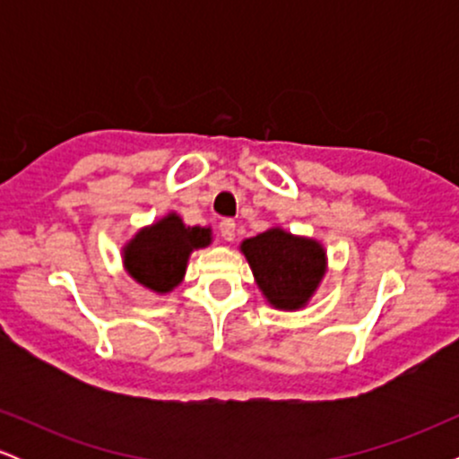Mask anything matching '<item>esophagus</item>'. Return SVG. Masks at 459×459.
Listing matches in <instances>:
<instances>
[{"instance_id": "esophagus-1", "label": "esophagus", "mask_w": 459, "mask_h": 459, "mask_svg": "<svg viewBox=\"0 0 459 459\" xmlns=\"http://www.w3.org/2000/svg\"><path fill=\"white\" fill-rule=\"evenodd\" d=\"M235 230H237V224L233 222V220H222V222H220V233H222L226 241L235 239Z\"/></svg>"}]
</instances>
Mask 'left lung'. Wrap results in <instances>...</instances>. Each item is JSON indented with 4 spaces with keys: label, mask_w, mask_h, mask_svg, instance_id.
I'll return each instance as SVG.
<instances>
[{
    "label": "left lung",
    "mask_w": 459,
    "mask_h": 459,
    "mask_svg": "<svg viewBox=\"0 0 459 459\" xmlns=\"http://www.w3.org/2000/svg\"><path fill=\"white\" fill-rule=\"evenodd\" d=\"M256 284L278 308H298L313 296L324 276V247L272 229L241 244Z\"/></svg>",
    "instance_id": "8db88e82"
}]
</instances>
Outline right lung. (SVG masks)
Returning <instances> with one entry per match:
<instances>
[{"mask_svg":"<svg viewBox=\"0 0 459 459\" xmlns=\"http://www.w3.org/2000/svg\"><path fill=\"white\" fill-rule=\"evenodd\" d=\"M209 241V229L186 226L172 213L135 235L125 250V263L135 281L152 291L166 293L181 282L189 252Z\"/></svg>","mask_w":459,"mask_h":459,"instance_id":"obj_1","label":"right lung"}]
</instances>
